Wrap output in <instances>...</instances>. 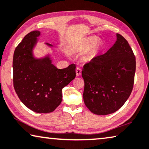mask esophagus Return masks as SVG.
<instances>
[{
    "mask_svg": "<svg viewBox=\"0 0 149 149\" xmlns=\"http://www.w3.org/2000/svg\"><path fill=\"white\" fill-rule=\"evenodd\" d=\"M75 72H76V75L77 76H79L81 74V70L80 68L79 67H77L76 69H75Z\"/></svg>",
    "mask_w": 149,
    "mask_h": 149,
    "instance_id": "esophagus-1",
    "label": "esophagus"
}]
</instances>
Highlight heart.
Instances as JSON below:
<instances>
[{"instance_id":"obj_1","label":"heart","mask_w":149,"mask_h":149,"mask_svg":"<svg viewBox=\"0 0 149 149\" xmlns=\"http://www.w3.org/2000/svg\"><path fill=\"white\" fill-rule=\"evenodd\" d=\"M91 47L93 48L91 49V54H93L99 49L100 45L98 42V38L96 36H92L83 38L73 46V49L75 51H85Z\"/></svg>"}]
</instances>
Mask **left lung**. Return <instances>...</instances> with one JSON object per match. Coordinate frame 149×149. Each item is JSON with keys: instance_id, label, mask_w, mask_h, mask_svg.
<instances>
[{"instance_id": "left-lung-1", "label": "left lung", "mask_w": 149, "mask_h": 149, "mask_svg": "<svg viewBox=\"0 0 149 149\" xmlns=\"http://www.w3.org/2000/svg\"><path fill=\"white\" fill-rule=\"evenodd\" d=\"M117 40L109 51L85 64L81 72L84 80V101L96 115L116 112L132 91L136 58L128 42L116 33Z\"/></svg>"}]
</instances>
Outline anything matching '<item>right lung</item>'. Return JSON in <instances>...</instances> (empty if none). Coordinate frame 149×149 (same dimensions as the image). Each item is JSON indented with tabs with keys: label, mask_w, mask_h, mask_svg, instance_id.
Returning a JSON list of instances; mask_svg holds the SVG:
<instances>
[{
	"label": "right lung",
	"mask_w": 149,
	"mask_h": 149,
	"mask_svg": "<svg viewBox=\"0 0 149 149\" xmlns=\"http://www.w3.org/2000/svg\"><path fill=\"white\" fill-rule=\"evenodd\" d=\"M40 35L37 30L30 32L16 47L13 79L17 95L27 107L36 113H47L61 102L62 89L75 77V65L60 70L52 63L50 54L36 58L33 49Z\"/></svg>",
	"instance_id": "obj_1"
}]
</instances>
